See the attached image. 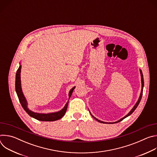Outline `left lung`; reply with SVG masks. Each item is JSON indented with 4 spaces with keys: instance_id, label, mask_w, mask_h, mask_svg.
<instances>
[{
    "instance_id": "1",
    "label": "left lung",
    "mask_w": 157,
    "mask_h": 157,
    "mask_svg": "<svg viewBox=\"0 0 157 157\" xmlns=\"http://www.w3.org/2000/svg\"><path fill=\"white\" fill-rule=\"evenodd\" d=\"M140 75H141V81H142V89H141L140 94L139 98V99H138L137 102H136V104H135V105L133 106V107L131 109V110L129 112V113H128L125 116H124V117H122V119H121L120 120H119V121H116V122H105L101 121H100V120L98 119L97 118H96L95 117H94V116L91 114V113H90V111H89V113H90V114H91V115L92 116V117H93L94 119H95L97 121H98L99 122H101V123H103V124H114V123H117V122H119L122 121L123 119H124L125 118H126V117H127L128 116H129L130 115H131V114L133 113V111L136 109V108H137V106L139 105V103H140V101H141L142 96V94H143V89H144V76H143V74H142V70H140Z\"/></svg>"
}]
</instances>
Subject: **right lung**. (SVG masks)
<instances>
[{"instance_id": "right-lung-1", "label": "right lung", "mask_w": 157, "mask_h": 157, "mask_svg": "<svg viewBox=\"0 0 157 157\" xmlns=\"http://www.w3.org/2000/svg\"><path fill=\"white\" fill-rule=\"evenodd\" d=\"M21 66L20 63L19 68H18L16 73L15 76V91L17 94V96L18 98L19 101L24 108V109L26 111V113L32 117L40 121H55L58 119H60L62 118L66 112L67 107H68V101L66 102L64 107L60 110L59 111L56 112V113H48V114H42V113H34V112L32 111L28 108V103L27 101L26 98H25L23 92H22V89L21 87V80H20V73H21ZM76 87L74 86L69 92V99L73 93V91Z\"/></svg>"}]
</instances>
